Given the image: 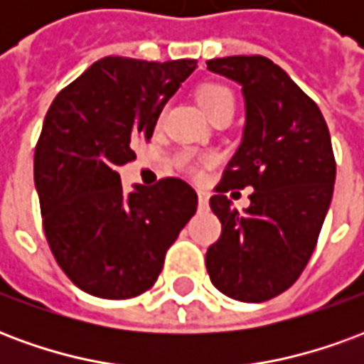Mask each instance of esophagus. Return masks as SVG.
Returning <instances> with one entry per match:
<instances>
[{
    "mask_svg": "<svg viewBox=\"0 0 364 364\" xmlns=\"http://www.w3.org/2000/svg\"><path fill=\"white\" fill-rule=\"evenodd\" d=\"M198 195V208L200 210H206L208 208V193L206 191H197Z\"/></svg>",
    "mask_w": 364,
    "mask_h": 364,
    "instance_id": "obj_1",
    "label": "esophagus"
}]
</instances>
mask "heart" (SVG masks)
I'll return each instance as SVG.
<instances>
[{
    "instance_id": "obj_1",
    "label": "heart",
    "mask_w": 364,
    "mask_h": 364,
    "mask_svg": "<svg viewBox=\"0 0 364 364\" xmlns=\"http://www.w3.org/2000/svg\"><path fill=\"white\" fill-rule=\"evenodd\" d=\"M195 97H197V103L200 105V109L210 119L222 111L234 112V95H232V91L228 87H224L220 83H203V85H198ZM206 164H208L206 156H195V154H181L179 158L175 159V166L191 175L203 173V167Z\"/></svg>"
}]
</instances>
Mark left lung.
Instances as JSON below:
<instances>
[{"label": "left lung", "mask_w": 364, "mask_h": 364, "mask_svg": "<svg viewBox=\"0 0 364 364\" xmlns=\"http://www.w3.org/2000/svg\"><path fill=\"white\" fill-rule=\"evenodd\" d=\"M206 66L245 97L244 140L210 197L222 234L206 252V271L222 294L265 302L296 282L316 250L336 183L331 138L318 105L265 56ZM245 186L256 191L240 215L223 193Z\"/></svg>", "instance_id": "left-lung-1"}]
</instances>
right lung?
<instances>
[{
	"label": "right lung",
	"mask_w": 364,
	"mask_h": 364,
	"mask_svg": "<svg viewBox=\"0 0 364 364\" xmlns=\"http://www.w3.org/2000/svg\"><path fill=\"white\" fill-rule=\"evenodd\" d=\"M197 60L107 56L60 91L35 148L43 228L62 271L93 296L124 300L154 287L173 244L197 213L179 177L124 193L117 167L148 142L164 105Z\"/></svg>",
	"instance_id": "obj_1"
}]
</instances>
